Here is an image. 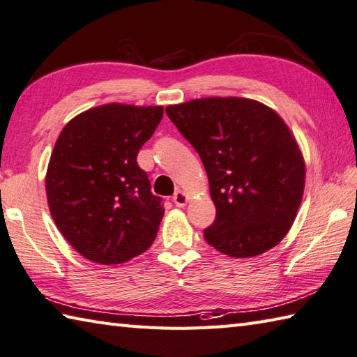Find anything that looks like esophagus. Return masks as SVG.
Masks as SVG:
<instances>
[{"label":"esophagus","mask_w":357,"mask_h":357,"mask_svg":"<svg viewBox=\"0 0 357 357\" xmlns=\"http://www.w3.org/2000/svg\"><path fill=\"white\" fill-rule=\"evenodd\" d=\"M188 200H189L188 194L185 191H180V189L176 194H174V197H172V202L176 203V206H178V208H183L188 203Z\"/></svg>","instance_id":"esophagus-1"}]
</instances>
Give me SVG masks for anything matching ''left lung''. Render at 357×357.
<instances>
[{
    "label": "left lung",
    "mask_w": 357,
    "mask_h": 357,
    "mask_svg": "<svg viewBox=\"0 0 357 357\" xmlns=\"http://www.w3.org/2000/svg\"><path fill=\"white\" fill-rule=\"evenodd\" d=\"M199 152L215 205L205 240L229 257H256L288 234L305 188V162L274 109L256 100L209 97L166 107Z\"/></svg>",
    "instance_id": "obj_1"
}]
</instances>
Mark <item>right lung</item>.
Returning a JSON list of instances; mask_svg holds the SVG:
<instances>
[{
    "instance_id": "right-lung-1",
    "label": "right lung",
    "mask_w": 357,
    "mask_h": 357,
    "mask_svg": "<svg viewBox=\"0 0 357 357\" xmlns=\"http://www.w3.org/2000/svg\"><path fill=\"white\" fill-rule=\"evenodd\" d=\"M163 117L162 106L109 103L63 128L49 160L50 214L77 252L123 264L154 242L165 214L137 154Z\"/></svg>"
}]
</instances>
